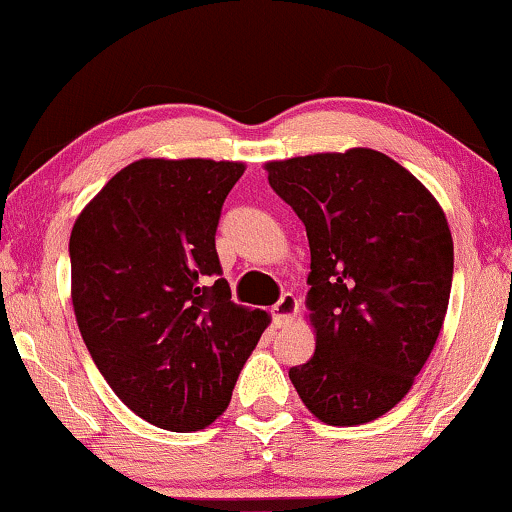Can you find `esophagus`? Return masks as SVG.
<instances>
[{"label": "esophagus", "mask_w": 512, "mask_h": 512, "mask_svg": "<svg viewBox=\"0 0 512 512\" xmlns=\"http://www.w3.org/2000/svg\"><path fill=\"white\" fill-rule=\"evenodd\" d=\"M271 314H274V323L278 328L281 326H288V323H293L295 314H297V300L293 293H283L281 300L274 304V309H271Z\"/></svg>", "instance_id": "esophagus-1"}]
</instances>
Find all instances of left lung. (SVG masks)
<instances>
[{"mask_svg": "<svg viewBox=\"0 0 512 512\" xmlns=\"http://www.w3.org/2000/svg\"><path fill=\"white\" fill-rule=\"evenodd\" d=\"M264 170L312 252L316 349L290 380L321 423H371L406 397L442 331L454 276L442 205L373 148L271 160Z\"/></svg>", "mask_w": 512, "mask_h": 512, "instance_id": "left-lung-1", "label": "left lung"}]
</instances>
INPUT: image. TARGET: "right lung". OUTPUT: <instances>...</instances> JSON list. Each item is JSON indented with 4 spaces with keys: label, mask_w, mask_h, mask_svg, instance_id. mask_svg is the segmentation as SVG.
I'll list each match as a JSON object with an SVG mask.
<instances>
[{
    "label": "right lung",
    "mask_w": 512,
    "mask_h": 512,
    "mask_svg": "<svg viewBox=\"0 0 512 512\" xmlns=\"http://www.w3.org/2000/svg\"><path fill=\"white\" fill-rule=\"evenodd\" d=\"M243 172L234 160H134L70 234L84 345L125 406L163 430L215 423L269 326L267 312L231 302L219 278V215Z\"/></svg>",
    "instance_id": "right-lung-1"
}]
</instances>
